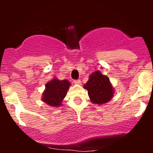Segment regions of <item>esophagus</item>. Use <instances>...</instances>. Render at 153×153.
<instances>
[{"instance_id":"34e87169","label":"esophagus","mask_w":153,"mask_h":153,"mask_svg":"<svg viewBox=\"0 0 153 153\" xmlns=\"http://www.w3.org/2000/svg\"><path fill=\"white\" fill-rule=\"evenodd\" d=\"M74 83L76 85H80L81 81L79 79H75V80H74Z\"/></svg>"}]
</instances>
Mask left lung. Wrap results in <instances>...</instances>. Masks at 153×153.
Here are the masks:
<instances>
[{"label": "left lung", "instance_id": "8db88e82", "mask_svg": "<svg viewBox=\"0 0 153 153\" xmlns=\"http://www.w3.org/2000/svg\"><path fill=\"white\" fill-rule=\"evenodd\" d=\"M89 78L83 87L88 91L91 102L99 105L109 102L114 94L113 87L109 78L102 75L100 71L93 73Z\"/></svg>", "mask_w": 153, "mask_h": 153}]
</instances>
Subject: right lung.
Here are the masks:
<instances>
[{
	"label": "right lung",
	"mask_w": 153,
	"mask_h": 153,
	"mask_svg": "<svg viewBox=\"0 0 153 153\" xmlns=\"http://www.w3.org/2000/svg\"><path fill=\"white\" fill-rule=\"evenodd\" d=\"M70 86V83L67 79L60 80L55 77L46 84L42 100L54 107L62 106V101L67 95Z\"/></svg>",
	"instance_id": "1"
}]
</instances>
